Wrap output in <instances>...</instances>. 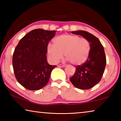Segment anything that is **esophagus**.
<instances>
[{
    "instance_id": "1",
    "label": "esophagus",
    "mask_w": 121,
    "mask_h": 121,
    "mask_svg": "<svg viewBox=\"0 0 121 121\" xmlns=\"http://www.w3.org/2000/svg\"><path fill=\"white\" fill-rule=\"evenodd\" d=\"M65 65H59L58 67H65Z\"/></svg>"
}]
</instances>
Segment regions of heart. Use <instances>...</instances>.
<instances>
[{"label":"heart","instance_id":"obj_1","mask_svg":"<svg viewBox=\"0 0 121 121\" xmlns=\"http://www.w3.org/2000/svg\"><path fill=\"white\" fill-rule=\"evenodd\" d=\"M90 49V44L86 39L74 35L64 34L53 40V45L48 44V54L51 62L55 63L62 58L64 53L65 61L79 65L87 60Z\"/></svg>","mask_w":121,"mask_h":121}]
</instances>
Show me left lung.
<instances>
[{
  "mask_svg": "<svg viewBox=\"0 0 121 121\" xmlns=\"http://www.w3.org/2000/svg\"><path fill=\"white\" fill-rule=\"evenodd\" d=\"M71 33L81 35L89 40L91 49L85 62L76 67V71L70 78V81L78 89H90L99 82L105 70L106 58L104 48L99 39L89 32L78 30Z\"/></svg>",
  "mask_w": 121,
  "mask_h": 121,
  "instance_id": "left-lung-1",
  "label": "left lung"
}]
</instances>
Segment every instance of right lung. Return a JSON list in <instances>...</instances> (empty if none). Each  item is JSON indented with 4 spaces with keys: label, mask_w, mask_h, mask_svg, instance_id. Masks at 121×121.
<instances>
[{
    "label": "right lung",
    "mask_w": 121,
    "mask_h": 121,
    "mask_svg": "<svg viewBox=\"0 0 121 121\" xmlns=\"http://www.w3.org/2000/svg\"><path fill=\"white\" fill-rule=\"evenodd\" d=\"M56 32L42 29L33 30L26 35L15 48L12 59L14 74L18 82L26 89H42L56 67L49 65L46 57L48 44Z\"/></svg>",
    "instance_id": "1"
}]
</instances>
